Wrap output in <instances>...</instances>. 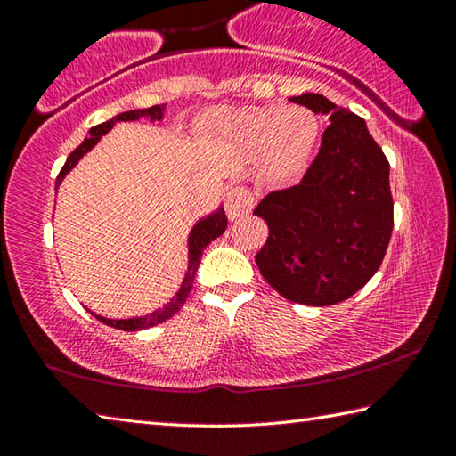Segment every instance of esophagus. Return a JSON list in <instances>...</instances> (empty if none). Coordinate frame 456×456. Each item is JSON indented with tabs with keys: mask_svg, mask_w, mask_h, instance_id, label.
Returning <instances> with one entry per match:
<instances>
[{
	"mask_svg": "<svg viewBox=\"0 0 456 456\" xmlns=\"http://www.w3.org/2000/svg\"><path fill=\"white\" fill-rule=\"evenodd\" d=\"M253 195L243 187L229 189L225 195V213L229 219H239L251 211Z\"/></svg>",
	"mask_w": 456,
	"mask_h": 456,
	"instance_id": "esophagus-1",
	"label": "esophagus"
}]
</instances>
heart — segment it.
I'll return each mask as SVG.
<instances>
[{"label":"heart","mask_w":456,"mask_h":456,"mask_svg":"<svg viewBox=\"0 0 456 456\" xmlns=\"http://www.w3.org/2000/svg\"><path fill=\"white\" fill-rule=\"evenodd\" d=\"M200 128L243 149L259 146L261 176L272 183L288 181L302 171L318 141L320 122L302 106H267L207 114Z\"/></svg>","instance_id":"1"}]
</instances>
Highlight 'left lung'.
<instances>
[{"label":"left lung","instance_id":"left-lung-1","mask_svg":"<svg viewBox=\"0 0 456 456\" xmlns=\"http://www.w3.org/2000/svg\"><path fill=\"white\" fill-rule=\"evenodd\" d=\"M289 100L328 117L330 126L302 183L269 192L253 211L269 227L256 261L289 302L334 305L364 288L388 249L390 165L358 114L314 92Z\"/></svg>","mask_w":456,"mask_h":456}]
</instances>
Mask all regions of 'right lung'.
I'll return each instance as SVG.
<instances>
[{
  "mask_svg": "<svg viewBox=\"0 0 456 456\" xmlns=\"http://www.w3.org/2000/svg\"><path fill=\"white\" fill-rule=\"evenodd\" d=\"M165 110H167V104H159V106H151V108H136V110L120 112V114H117V117H112L110 120L102 122V125L92 126L88 130V136L84 138V142L70 154V157H68L66 165L61 167V171L56 179V191L61 184V181L66 179V175L80 163V159L84 157V154H88L92 149H94V146L100 142V138L110 133L114 125H118V122L141 120V118H149L151 122H157V120L160 122L165 118ZM225 229H227V217H225V211H223V205H219L217 209L211 211L209 215H205V217H200L195 225H192L191 233L187 237V249H189L187 273H184V280L181 283L179 291L175 293V297L171 299V302L160 307V310L146 314V315H134V318H120V320L118 318H104V315H100L96 312H90V314L96 315V320L106 323V326L125 330V331L152 328V326H157V323H163L168 318H173V315L181 310L183 304L187 302L189 291L192 289V280H195V273H197L199 264H200V256H203V249L211 241H215V239L221 237Z\"/></svg>",
  "mask_w": 456,
  "mask_h": 456,
  "instance_id": "add662e5",
  "label": "right lung"
}]
</instances>
